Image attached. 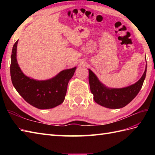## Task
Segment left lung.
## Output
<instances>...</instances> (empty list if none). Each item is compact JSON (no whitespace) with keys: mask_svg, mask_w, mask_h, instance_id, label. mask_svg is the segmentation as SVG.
<instances>
[{"mask_svg":"<svg viewBox=\"0 0 155 155\" xmlns=\"http://www.w3.org/2000/svg\"><path fill=\"white\" fill-rule=\"evenodd\" d=\"M88 73L90 88L94 95V101L108 108H120L132 101L139 93L145 79L147 65L142 77L136 83L122 88H107L101 83L90 69H88Z\"/></svg>","mask_w":155,"mask_h":155,"instance_id":"obj_1","label":"left lung"}]
</instances>
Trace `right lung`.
I'll return each mask as SVG.
<instances>
[{"mask_svg": "<svg viewBox=\"0 0 155 155\" xmlns=\"http://www.w3.org/2000/svg\"><path fill=\"white\" fill-rule=\"evenodd\" d=\"M18 41L13 45L11 77L13 86L20 95L39 109L52 108L63 103L67 94L68 81L73 76L76 67L66 69L51 79L37 81L23 74L16 60Z\"/></svg>", "mask_w": 155, "mask_h": 155, "instance_id": "1", "label": "right lung"}]
</instances>
